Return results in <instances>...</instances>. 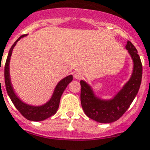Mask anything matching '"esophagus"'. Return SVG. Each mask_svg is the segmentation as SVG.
Masks as SVG:
<instances>
[{"instance_id":"esophagus-1","label":"esophagus","mask_w":150,"mask_h":150,"mask_svg":"<svg viewBox=\"0 0 150 150\" xmlns=\"http://www.w3.org/2000/svg\"><path fill=\"white\" fill-rule=\"evenodd\" d=\"M74 77H75L76 79H83V75L80 72H79V71H75V72L74 73Z\"/></svg>"}]
</instances>
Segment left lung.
<instances>
[{
  "mask_svg": "<svg viewBox=\"0 0 150 150\" xmlns=\"http://www.w3.org/2000/svg\"><path fill=\"white\" fill-rule=\"evenodd\" d=\"M126 49L133 60V72L131 79L123 86L116 95L110 100L97 98L92 88L85 81L81 80V105L84 112L89 118L103 123L115 122L123 116L139 92L142 76V65L138 51L130 41Z\"/></svg>",
  "mask_w": 150,
  "mask_h": 150,
  "instance_id": "8db88e82",
  "label": "left lung"
}]
</instances>
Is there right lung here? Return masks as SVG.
Returning a JSON list of instances; mask_svg holds the SVG:
<instances>
[{"instance_id":"add662e5","label":"right lung","mask_w":150,"mask_h":150,"mask_svg":"<svg viewBox=\"0 0 150 150\" xmlns=\"http://www.w3.org/2000/svg\"><path fill=\"white\" fill-rule=\"evenodd\" d=\"M26 36V34L22 35L15 42V43L12 45L10 50H9L8 55L7 57L6 62H5V66H4V82H5V86H6L7 93L8 94L9 98L14 104L16 108L18 109L19 112L21 113L25 118L28 120L31 121H42L44 120H46L47 118L54 115L57 112V109L59 108L60 105V98L64 91L67 86V85L72 81V75H68L62 80H60L58 83L56 88H55L54 92L52 93V96L48 102H46L45 105L41 106H32L29 105L27 104H25L19 99L17 95L15 93L14 90L11 86V79H10V75H9V62H10V58H11V52L13 50V48L16 45V42L19 41L20 38ZM1 70V69H0ZM1 81V80H0Z\"/></svg>"}]
</instances>
